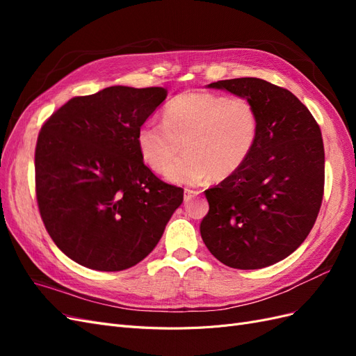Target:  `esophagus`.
Instances as JSON below:
<instances>
[{
  "mask_svg": "<svg viewBox=\"0 0 356 356\" xmlns=\"http://www.w3.org/2000/svg\"><path fill=\"white\" fill-rule=\"evenodd\" d=\"M195 196H197V191L190 190V188H186V190H184V200H186V202L191 200Z\"/></svg>",
  "mask_w": 356,
  "mask_h": 356,
  "instance_id": "esophagus-1",
  "label": "esophagus"
}]
</instances>
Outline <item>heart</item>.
Instances as JSON below:
<instances>
[{
    "mask_svg": "<svg viewBox=\"0 0 356 356\" xmlns=\"http://www.w3.org/2000/svg\"><path fill=\"white\" fill-rule=\"evenodd\" d=\"M258 138V114L243 96L188 92L172 99L163 123L148 120L136 143L148 168L165 172L185 144L188 153L166 172L175 184H199L212 175L225 179L250 159Z\"/></svg>",
    "mask_w": 356,
    "mask_h": 356,
    "instance_id": "obj_1",
    "label": "heart"
}]
</instances>
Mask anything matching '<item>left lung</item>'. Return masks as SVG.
Instances as JSON below:
<instances>
[{
  "label": "left lung",
  "mask_w": 356,
  "mask_h": 356,
  "mask_svg": "<svg viewBox=\"0 0 356 356\" xmlns=\"http://www.w3.org/2000/svg\"><path fill=\"white\" fill-rule=\"evenodd\" d=\"M250 99L258 138L246 163L209 188L200 234L222 264L254 270L284 260L305 242L324 196L321 129L289 90L261 79L208 84Z\"/></svg>",
  "instance_id": "8db88e82"
}]
</instances>
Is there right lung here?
<instances>
[{
    "label": "right lung",
    "instance_id": "add662e5",
    "mask_svg": "<svg viewBox=\"0 0 356 356\" xmlns=\"http://www.w3.org/2000/svg\"><path fill=\"white\" fill-rule=\"evenodd\" d=\"M163 88L111 86L77 96L42 124L35 188L42 222L71 260L118 272L154 250L184 190L160 181L136 135L166 99Z\"/></svg>",
    "mask_w": 356,
    "mask_h": 356
}]
</instances>
